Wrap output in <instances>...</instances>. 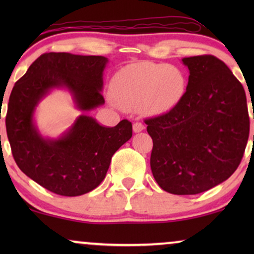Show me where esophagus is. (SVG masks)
I'll list each match as a JSON object with an SVG mask.
<instances>
[{
    "label": "esophagus",
    "instance_id": "1",
    "mask_svg": "<svg viewBox=\"0 0 254 254\" xmlns=\"http://www.w3.org/2000/svg\"><path fill=\"white\" fill-rule=\"evenodd\" d=\"M144 129V125L142 123H134L133 124V130L134 133H140Z\"/></svg>",
    "mask_w": 254,
    "mask_h": 254
}]
</instances>
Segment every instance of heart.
<instances>
[{
    "label": "heart",
    "instance_id": "obj_1",
    "mask_svg": "<svg viewBox=\"0 0 254 254\" xmlns=\"http://www.w3.org/2000/svg\"><path fill=\"white\" fill-rule=\"evenodd\" d=\"M185 92L184 72L165 64H128L112 79V98L118 105L127 109L142 103L145 110L156 114L175 109Z\"/></svg>",
    "mask_w": 254,
    "mask_h": 254
}]
</instances>
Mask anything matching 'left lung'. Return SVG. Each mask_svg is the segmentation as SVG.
Wrapping results in <instances>:
<instances>
[{"instance_id": "obj_1", "label": "left lung", "mask_w": 254, "mask_h": 254, "mask_svg": "<svg viewBox=\"0 0 254 254\" xmlns=\"http://www.w3.org/2000/svg\"><path fill=\"white\" fill-rule=\"evenodd\" d=\"M189 84L170 112L145 120L152 138L150 166L162 190L177 195L206 192L241 163L250 133L245 91L213 55L184 58Z\"/></svg>"}]
</instances>
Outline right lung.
<instances>
[{
	"instance_id": "right-lung-1",
	"label": "right lung",
	"mask_w": 254,
	"mask_h": 254,
	"mask_svg": "<svg viewBox=\"0 0 254 254\" xmlns=\"http://www.w3.org/2000/svg\"><path fill=\"white\" fill-rule=\"evenodd\" d=\"M107 58L70 53L40 55L15 83L5 117L6 134L18 168L40 186L64 196L95 190L111 158L133 135L131 123L105 127L88 116L104 105L103 72ZM53 88L71 92L83 114L58 139L44 138L34 123L40 100Z\"/></svg>"
}]
</instances>
